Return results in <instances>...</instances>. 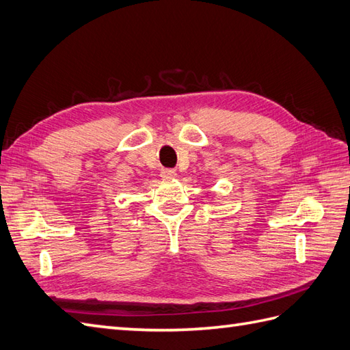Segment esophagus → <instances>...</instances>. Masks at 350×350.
Returning <instances> with one entry per match:
<instances>
[{
    "mask_svg": "<svg viewBox=\"0 0 350 350\" xmlns=\"http://www.w3.org/2000/svg\"><path fill=\"white\" fill-rule=\"evenodd\" d=\"M160 175H161V178H165V180H172V178L176 176V172L174 169H163L160 172Z\"/></svg>",
    "mask_w": 350,
    "mask_h": 350,
    "instance_id": "esophagus-1",
    "label": "esophagus"
}]
</instances>
